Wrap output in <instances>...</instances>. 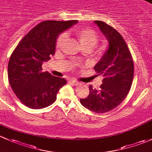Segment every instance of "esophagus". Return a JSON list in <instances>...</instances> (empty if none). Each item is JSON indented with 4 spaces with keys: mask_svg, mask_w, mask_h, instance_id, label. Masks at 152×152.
I'll list each match as a JSON object with an SVG mask.
<instances>
[{
    "mask_svg": "<svg viewBox=\"0 0 152 152\" xmlns=\"http://www.w3.org/2000/svg\"><path fill=\"white\" fill-rule=\"evenodd\" d=\"M69 83L74 86H77L80 84V83L78 82V81L75 80H69Z\"/></svg>",
    "mask_w": 152,
    "mask_h": 152,
    "instance_id": "obj_1",
    "label": "esophagus"
}]
</instances>
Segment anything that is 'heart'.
I'll use <instances>...</instances> for the list:
<instances>
[{"mask_svg":"<svg viewBox=\"0 0 152 152\" xmlns=\"http://www.w3.org/2000/svg\"><path fill=\"white\" fill-rule=\"evenodd\" d=\"M78 40L83 48H88L93 49L99 42V35L96 31L88 28H80L75 31ZM66 39V34H61L56 40V48H60L63 46Z\"/></svg>","mask_w":152,"mask_h":152,"instance_id":"obj_1","label":"heart"}]
</instances>
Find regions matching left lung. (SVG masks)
Returning a JSON list of instances; mask_svg holds the SVG:
<instances>
[{
	"mask_svg": "<svg viewBox=\"0 0 152 152\" xmlns=\"http://www.w3.org/2000/svg\"><path fill=\"white\" fill-rule=\"evenodd\" d=\"M94 23L108 41V48L94 69L103 77L99 89L89 86V95L80 99L83 106L96 113H104L119 105L132 86L134 63L122 36L102 21Z\"/></svg>",
	"mask_w": 152,
	"mask_h": 152,
	"instance_id": "obj_1",
	"label": "left lung"
}]
</instances>
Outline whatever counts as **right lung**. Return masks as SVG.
<instances>
[{"label":"right lung","instance_id":"obj_1","mask_svg":"<svg viewBox=\"0 0 152 152\" xmlns=\"http://www.w3.org/2000/svg\"><path fill=\"white\" fill-rule=\"evenodd\" d=\"M77 20L44 21L25 36L12 53L8 64V77L12 90L23 104L31 109L52 104L59 89L66 83L64 78L42 72L44 61L50 59L61 33Z\"/></svg>","mask_w":152,"mask_h":152}]
</instances>
